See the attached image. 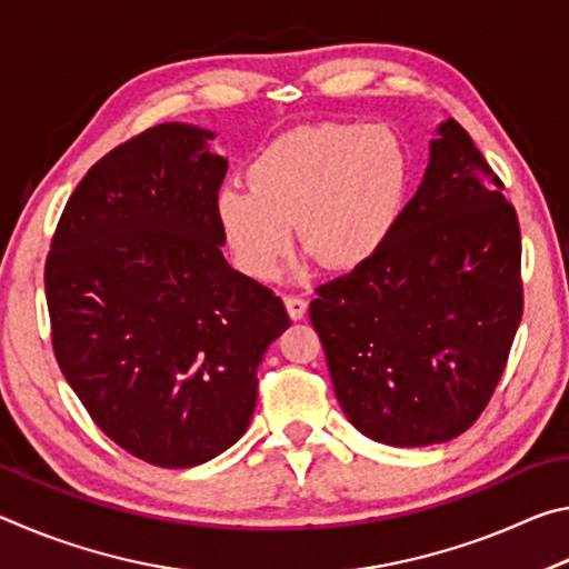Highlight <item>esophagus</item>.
Wrapping results in <instances>:
<instances>
[{"label":"esophagus","mask_w":569,"mask_h":569,"mask_svg":"<svg viewBox=\"0 0 569 569\" xmlns=\"http://www.w3.org/2000/svg\"><path fill=\"white\" fill-rule=\"evenodd\" d=\"M283 303H286L288 316H291L293 321H301L303 316H306V311H308V301H306V298H301V296H286Z\"/></svg>","instance_id":"34e87169"}]
</instances>
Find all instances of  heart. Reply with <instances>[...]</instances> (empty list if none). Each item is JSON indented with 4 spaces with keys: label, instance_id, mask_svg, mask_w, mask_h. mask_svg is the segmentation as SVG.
<instances>
[{
    "label": "heart",
    "instance_id": "heart-1",
    "mask_svg": "<svg viewBox=\"0 0 569 569\" xmlns=\"http://www.w3.org/2000/svg\"><path fill=\"white\" fill-rule=\"evenodd\" d=\"M248 190L216 196V220L233 263L256 281L273 278L291 248L331 271L369 263L401 223L411 156L387 124L323 122L286 132L246 170Z\"/></svg>",
    "mask_w": 569,
    "mask_h": 569
}]
</instances>
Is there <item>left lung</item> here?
I'll return each mask as SVG.
<instances>
[{
    "instance_id": "8db88e82",
    "label": "left lung",
    "mask_w": 569,
    "mask_h": 569,
    "mask_svg": "<svg viewBox=\"0 0 569 569\" xmlns=\"http://www.w3.org/2000/svg\"><path fill=\"white\" fill-rule=\"evenodd\" d=\"M502 188L467 130L441 122L389 243L316 288L308 313L363 437L441 445L492 399L522 319V240Z\"/></svg>"
}]
</instances>
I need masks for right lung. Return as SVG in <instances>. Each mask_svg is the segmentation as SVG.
<instances>
[{
  "label": "right lung",
  "mask_w": 569,
  "mask_h": 569,
  "mask_svg": "<svg viewBox=\"0 0 569 569\" xmlns=\"http://www.w3.org/2000/svg\"><path fill=\"white\" fill-rule=\"evenodd\" d=\"M216 132L162 122L108 152L67 200L44 266L67 383L114 445L186 469L246 435L258 366L291 319L230 268Z\"/></svg>",
  "instance_id": "right-lung-1"
}]
</instances>
